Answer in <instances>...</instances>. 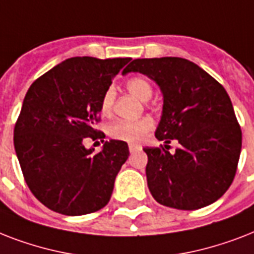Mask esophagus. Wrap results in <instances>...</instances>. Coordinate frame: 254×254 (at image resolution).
Returning a JSON list of instances; mask_svg holds the SVG:
<instances>
[{"label":"esophagus","instance_id":"1","mask_svg":"<svg viewBox=\"0 0 254 254\" xmlns=\"http://www.w3.org/2000/svg\"><path fill=\"white\" fill-rule=\"evenodd\" d=\"M139 149H141V146L137 145V143H129V150H130V153L139 150Z\"/></svg>","mask_w":254,"mask_h":254}]
</instances>
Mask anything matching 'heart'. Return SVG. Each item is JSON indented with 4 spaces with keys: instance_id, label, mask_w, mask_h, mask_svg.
I'll list each match as a JSON object with an SVG mask.
<instances>
[{
    "instance_id": "b5f03b06",
    "label": "heart",
    "mask_w": 254,
    "mask_h": 254,
    "mask_svg": "<svg viewBox=\"0 0 254 254\" xmlns=\"http://www.w3.org/2000/svg\"><path fill=\"white\" fill-rule=\"evenodd\" d=\"M127 88L129 92H131L142 101H147L153 95V88L145 77H131L127 81ZM115 100V88L109 87L104 92L100 103V109L103 115L111 113ZM153 127H154V121L150 117H142L138 120H119L109 125L108 133L113 139L125 141V142H141Z\"/></svg>"
}]
</instances>
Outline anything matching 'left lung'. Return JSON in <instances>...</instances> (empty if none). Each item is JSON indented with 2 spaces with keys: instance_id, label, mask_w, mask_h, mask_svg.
<instances>
[{
  "instance_id": "8db88e82",
  "label": "left lung",
  "mask_w": 254,
  "mask_h": 254,
  "mask_svg": "<svg viewBox=\"0 0 254 254\" xmlns=\"http://www.w3.org/2000/svg\"><path fill=\"white\" fill-rule=\"evenodd\" d=\"M141 72L163 93L155 137L165 146L145 147L151 195L171 208H203L232 185L241 151V127L224 87L182 58L134 59L123 73ZM181 143L174 153L168 143Z\"/></svg>"
}]
</instances>
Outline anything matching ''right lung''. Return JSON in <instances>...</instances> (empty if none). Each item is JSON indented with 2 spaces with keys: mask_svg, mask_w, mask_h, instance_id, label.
Returning <instances> with one entry per match:
<instances>
[{
  "mask_svg": "<svg viewBox=\"0 0 254 254\" xmlns=\"http://www.w3.org/2000/svg\"><path fill=\"white\" fill-rule=\"evenodd\" d=\"M129 61L69 58L30 85L14 127V147L26 185L51 211L80 216L111 199L129 157L127 143L105 141L95 153L83 142L105 137L95 129L101 97Z\"/></svg>",
  "mask_w": 254,
  "mask_h": 254,
  "instance_id": "add662e5",
  "label": "right lung"
}]
</instances>
